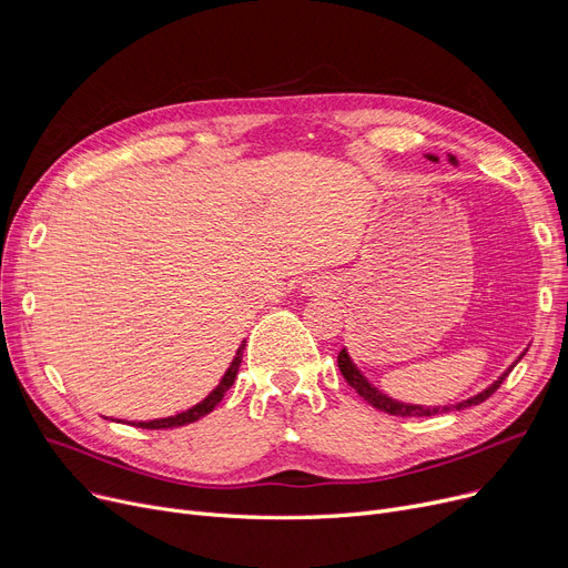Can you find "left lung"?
I'll return each mask as SVG.
<instances>
[{
    "mask_svg": "<svg viewBox=\"0 0 568 568\" xmlns=\"http://www.w3.org/2000/svg\"><path fill=\"white\" fill-rule=\"evenodd\" d=\"M428 159L430 161H437L433 154H428ZM449 161L452 163H458L454 156H449ZM525 354V352H523ZM523 354L518 356V362L523 359ZM516 362V364H518ZM514 364V366H516ZM514 366L511 368H506L504 371V375L499 377V379H495L488 389H484L481 394H476V396H471V398H467V400H460V403H456V405H437V407H424V405H409V403H400V400H394V398H389L386 394H382L379 389H375V386L362 375V371L356 368L354 364H352V359H349V354H347V349L343 347L341 349V354H338V368H341V373H343V377L347 379V384L352 386V389L359 394L366 403H371L375 409H379V412H386V414H394V416H433V414H444V412H460V409H465V407H471V405H479V403H484L486 398H490L497 389H499V384L506 379V375H509L511 371H514Z\"/></svg>",
    "mask_w": 568,
    "mask_h": 568,
    "instance_id": "left-lung-1",
    "label": "left lung"
}]
</instances>
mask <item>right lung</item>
Returning a JSON list of instances; mask_svg holds the SVG:
<instances>
[{
	"label": "right lung",
	"instance_id": "add662e5",
	"mask_svg": "<svg viewBox=\"0 0 568 568\" xmlns=\"http://www.w3.org/2000/svg\"><path fill=\"white\" fill-rule=\"evenodd\" d=\"M242 354H244V345L236 349V356L232 359V364H230V368L225 371V375H223V379L219 382V386L216 389L209 394L204 400H200L197 405H193L191 409H186V412H179V414H174V416H165V419H154V422H140V424H131V426H138V428H149V430H161V428H176V426H186V424H193V422H197V419H202L204 414H209L212 412L221 400H223V396H225V392L230 389V386L234 384V377H236V373H239V364H242Z\"/></svg>",
	"mask_w": 568,
	"mask_h": 568
}]
</instances>
